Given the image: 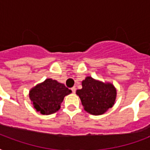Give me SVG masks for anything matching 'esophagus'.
Wrapping results in <instances>:
<instances>
[{
    "label": "esophagus",
    "instance_id": "obj_1",
    "mask_svg": "<svg viewBox=\"0 0 150 150\" xmlns=\"http://www.w3.org/2000/svg\"><path fill=\"white\" fill-rule=\"evenodd\" d=\"M71 91H72V93H75V90H76V89H75V87H72V88H71Z\"/></svg>",
    "mask_w": 150,
    "mask_h": 150
}]
</instances>
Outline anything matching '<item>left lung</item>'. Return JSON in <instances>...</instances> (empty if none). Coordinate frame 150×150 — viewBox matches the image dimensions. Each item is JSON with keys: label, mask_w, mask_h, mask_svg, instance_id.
Segmentation results:
<instances>
[{"label": "left lung", "mask_w": 150, "mask_h": 150, "mask_svg": "<svg viewBox=\"0 0 150 150\" xmlns=\"http://www.w3.org/2000/svg\"><path fill=\"white\" fill-rule=\"evenodd\" d=\"M82 88L78 89L84 110L93 115H101L113 107L117 97V89L110 82H103L91 76L82 82Z\"/></svg>", "instance_id": "1"}]
</instances>
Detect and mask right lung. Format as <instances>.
I'll use <instances>...</instances> for the list:
<instances>
[{
	"label": "right lung",
	"instance_id": "obj_1",
	"mask_svg": "<svg viewBox=\"0 0 150 150\" xmlns=\"http://www.w3.org/2000/svg\"><path fill=\"white\" fill-rule=\"evenodd\" d=\"M71 93V90L68 89L63 83L52 79H47L33 87L29 96L36 111L48 115L57 111L61 108L64 96Z\"/></svg>",
	"mask_w": 150,
	"mask_h": 150
}]
</instances>
